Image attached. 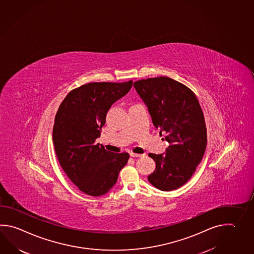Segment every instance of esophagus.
<instances>
[{"instance_id":"obj_1","label":"esophagus","mask_w":254,"mask_h":254,"mask_svg":"<svg viewBox=\"0 0 254 254\" xmlns=\"http://www.w3.org/2000/svg\"><path fill=\"white\" fill-rule=\"evenodd\" d=\"M142 155H140V154H135V153H130V156H132V157H140Z\"/></svg>"}]
</instances>
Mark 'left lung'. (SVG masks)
<instances>
[{"mask_svg": "<svg viewBox=\"0 0 254 254\" xmlns=\"http://www.w3.org/2000/svg\"><path fill=\"white\" fill-rule=\"evenodd\" d=\"M157 129L166 132V154H149L155 170L147 179L161 191H172L187 183L204 155L206 125L195 94L168 77L140 79L134 83Z\"/></svg>", "mask_w": 254, "mask_h": 254, "instance_id": "1", "label": "left lung"}]
</instances>
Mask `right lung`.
<instances>
[{
	"mask_svg": "<svg viewBox=\"0 0 254 254\" xmlns=\"http://www.w3.org/2000/svg\"><path fill=\"white\" fill-rule=\"evenodd\" d=\"M132 83L85 84L67 94L58 109L52 132L58 159L67 177L88 195L107 193L129 158L126 152L106 150L96 139L110 107L129 91Z\"/></svg>",
	"mask_w": 254,
	"mask_h": 254,
	"instance_id": "right-lung-1",
	"label": "right lung"
}]
</instances>
